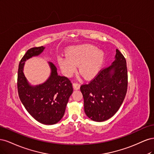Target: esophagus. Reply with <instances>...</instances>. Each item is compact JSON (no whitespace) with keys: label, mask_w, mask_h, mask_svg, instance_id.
Returning <instances> with one entry per match:
<instances>
[{"label":"esophagus","mask_w":154,"mask_h":154,"mask_svg":"<svg viewBox=\"0 0 154 154\" xmlns=\"http://www.w3.org/2000/svg\"><path fill=\"white\" fill-rule=\"evenodd\" d=\"M72 85H73V88H74L75 90L79 89V88H80V83H78V82H74V83H72Z\"/></svg>","instance_id":"1"}]
</instances>
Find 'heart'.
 I'll return each instance as SVG.
<instances>
[{
    "instance_id": "heart-1",
    "label": "heart",
    "mask_w": 154,
    "mask_h": 154,
    "mask_svg": "<svg viewBox=\"0 0 154 154\" xmlns=\"http://www.w3.org/2000/svg\"><path fill=\"white\" fill-rule=\"evenodd\" d=\"M105 54L92 45H82L70 49L67 57H60L58 61L65 75L71 76L80 64V72L87 79L94 78L103 65Z\"/></svg>"
}]
</instances>
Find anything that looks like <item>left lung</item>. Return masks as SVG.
<instances>
[{
	"instance_id": "1",
	"label": "left lung",
	"mask_w": 154,
	"mask_h": 154,
	"mask_svg": "<svg viewBox=\"0 0 154 154\" xmlns=\"http://www.w3.org/2000/svg\"><path fill=\"white\" fill-rule=\"evenodd\" d=\"M127 87V62L117 49L113 63L101 69L88 83L80 87L86 115L95 122L112 117L123 103Z\"/></svg>"
}]
</instances>
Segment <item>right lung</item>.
Returning <instances> with one entry per match:
<instances>
[{
  "instance_id": "1",
  "label": "right lung",
  "mask_w": 154,
  "mask_h": 154,
  "mask_svg": "<svg viewBox=\"0 0 154 154\" xmlns=\"http://www.w3.org/2000/svg\"><path fill=\"white\" fill-rule=\"evenodd\" d=\"M44 49L43 46L31 48L22 58L18 69L17 88L21 102L32 117L42 124L53 125L63 116L73 88L67 77L58 75L57 67L51 62V74L47 82L36 87L28 84L23 72L24 61L38 55Z\"/></svg>"
}]
</instances>
